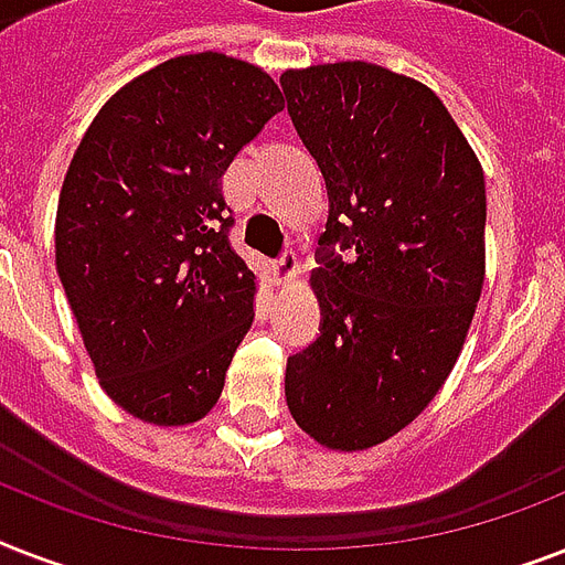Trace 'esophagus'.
Segmentation results:
<instances>
[{
	"mask_svg": "<svg viewBox=\"0 0 565 565\" xmlns=\"http://www.w3.org/2000/svg\"><path fill=\"white\" fill-rule=\"evenodd\" d=\"M273 273H275V281L278 284H290L292 278H296V273H299V257H296V252L292 248H287L278 260L273 264Z\"/></svg>",
	"mask_w": 565,
	"mask_h": 565,
	"instance_id": "34e87169",
	"label": "esophagus"
}]
</instances>
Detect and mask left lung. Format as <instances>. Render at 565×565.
<instances>
[{
    "label": "left lung",
    "mask_w": 565,
    "mask_h": 565,
    "mask_svg": "<svg viewBox=\"0 0 565 565\" xmlns=\"http://www.w3.org/2000/svg\"><path fill=\"white\" fill-rule=\"evenodd\" d=\"M281 87L328 190L319 337L287 361L284 393L305 434L363 451L428 407L463 349L483 287V170L416 78L343 61L287 70Z\"/></svg>",
    "instance_id": "1"
}]
</instances>
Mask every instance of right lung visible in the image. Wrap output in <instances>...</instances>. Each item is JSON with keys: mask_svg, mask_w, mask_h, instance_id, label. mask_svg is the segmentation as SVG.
Masks as SVG:
<instances>
[{"mask_svg": "<svg viewBox=\"0 0 565 565\" xmlns=\"http://www.w3.org/2000/svg\"><path fill=\"white\" fill-rule=\"evenodd\" d=\"M278 110L260 66L181 55L114 93L75 149L55 266L102 390L137 419L190 425L220 402L257 290L222 175Z\"/></svg>", "mask_w": 565, "mask_h": 565, "instance_id": "obj_1", "label": "right lung"}]
</instances>
